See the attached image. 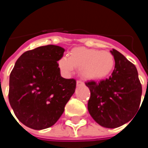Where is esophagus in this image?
Listing matches in <instances>:
<instances>
[{
	"mask_svg": "<svg viewBox=\"0 0 148 148\" xmlns=\"http://www.w3.org/2000/svg\"><path fill=\"white\" fill-rule=\"evenodd\" d=\"M84 84L81 81H77V86H83Z\"/></svg>",
	"mask_w": 148,
	"mask_h": 148,
	"instance_id": "obj_1",
	"label": "esophagus"
}]
</instances>
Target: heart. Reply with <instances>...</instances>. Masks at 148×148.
<instances>
[{
    "label": "heart",
    "instance_id": "heart-1",
    "mask_svg": "<svg viewBox=\"0 0 148 148\" xmlns=\"http://www.w3.org/2000/svg\"><path fill=\"white\" fill-rule=\"evenodd\" d=\"M114 58L106 51L75 47L70 53V57L63 56L58 60V66L66 77L71 76L76 67H80V73L84 78L97 80L108 76L114 67Z\"/></svg>",
    "mask_w": 148,
    "mask_h": 148
}]
</instances>
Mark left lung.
<instances>
[{
	"label": "left lung",
	"mask_w": 148,
	"mask_h": 148,
	"mask_svg": "<svg viewBox=\"0 0 148 148\" xmlns=\"http://www.w3.org/2000/svg\"><path fill=\"white\" fill-rule=\"evenodd\" d=\"M110 53L115 61L111 75L99 82H87L86 86L90 91L88 103L90 116L103 127L116 128L138 112L142 88L135 66L116 50Z\"/></svg>",
	"instance_id": "obj_1"
}]
</instances>
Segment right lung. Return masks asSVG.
I'll return each mask as SVG.
<instances>
[{
    "instance_id": "right-lung-1",
    "label": "right lung",
    "mask_w": 148,
    "mask_h": 148,
    "mask_svg": "<svg viewBox=\"0 0 148 148\" xmlns=\"http://www.w3.org/2000/svg\"><path fill=\"white\" fill-rule=\"evenodd\" d=\"M64 51L50 45L26 51L10 73V107L17 119L30 128L53 126L75 91L76 81L62 77L57 63Z\"/></svg>"
}]
</instances>
